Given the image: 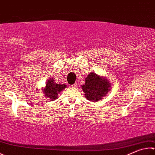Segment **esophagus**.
Segmentation results:
<instances>
[{
  "label": "esophagus",
  "mask_w": 155,
  "mask_h": 155,
  "mask_svg": "<svg viewBox=\"0 0 155 155\" xmlns=\"http://www.w3.org/2000/svg\"><path fill=\"white\" fill-rule=\"evenodd\" d=\"M77 83H75L74 84H73V85H71V87H77Z\"/></svg>",
  "instance_id": "esophagus-1"
}]
</instances>
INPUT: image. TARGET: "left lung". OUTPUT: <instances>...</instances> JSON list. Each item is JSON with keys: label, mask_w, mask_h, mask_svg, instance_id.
<instances>
[{"label": "left lung", "mask_w": 155, "mask_h": 155, "mask_svg": "<svg viewBox=\"0 0 155 155\" xmlns=\"http://www.w3.org/2000/svg\"><path fill=\"white\" fill-rule=\"evenodd\" d=\"M110 83L108 80L94 72H91L86 78L82 89L87 99L94 102L102 99L110 91Z\"/></svg>", "instance_id": "8db88e82"}]
</instances>
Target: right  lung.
<instances>
[{
	"mask_svg": "<svg viewBox=\"0 0 155 155\" xmlns=\"http://www.w3.org/2000/svg\"><path fill=\"white\" fill-rule=\"evenodd\" d=\"M46 83V87L43 89V93L51 101L57 99L58 97V94L66 87V85L64 84L61 85V84L56 83L54 79L52 78H49Z\"/></svg>",
	"mask_w": 155,
	"mask_h": 155,
	"instance_id": "obj_1",
	"label": "right lung"
}]
</instances>
